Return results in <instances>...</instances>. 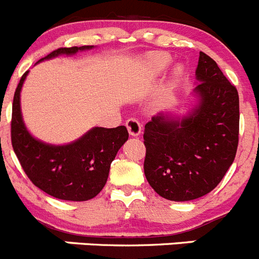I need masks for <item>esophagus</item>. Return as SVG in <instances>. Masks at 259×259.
Wrapping results in <instances>:
<instances>
[{
  "mask_svg": "<svg viewBox=\"0 0 259 259\" xmlns=\"http://www.w3.org/2000/svg\"><path fill=\"white\" fill-rule=\"evenodd\" d=\"M125 125H126L129 134L133 135V137H138V135L142 133V125L141 122L138 121L137 118H127Z\"/></svg>",
  "mask_w": 259,
  "mask_h": 259,
  "instance_id": "esophagus-1",
  "label": "esophagus"
}]
</instances>
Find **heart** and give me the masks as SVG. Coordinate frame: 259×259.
<instances>
[{
  "mask_svg": "<svg viewBox=\"0 0 259 259\" xmlns=\"http://www.w3.org/2000/svg\"><path fill=\"white\" fill-rule=\"evenodd\" d=\"M171 59L166 55V53H153L147 60V67H148V71L151 74H159L162 72V70H165L166 67L170 65ZM180 74V69L175 70V75Z\"/></svg>",
  "mask_w": 259,
  "mask_h": 259,
  "instance_id": "obj_1",
  "label": "heart"
}]
</instances>
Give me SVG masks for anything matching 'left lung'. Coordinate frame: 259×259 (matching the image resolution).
<instances>
[{
  "mask_svg": "<svg viewBox=\"0 0 259 259\" xmlns=\"http://www.w3.org/2000/svg\"><path fill=\"white\" fill-rule=\"evenodd\" d=\"M189 115L153 116L144 127V174L157 194L185 202L208 194L235 158L239 142V94L216 61L200 52Z\"/></svg>",
  "mask_w": 259,
  "mask_h": 259,
  "instance_id": "1",
  "label": "left lung"
}]
</instances>
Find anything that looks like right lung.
I'll return each mask as SVG.
<instances>
[{"instance_id":"add662e5","label":"right lung","mask_w":259,"mask_h":259,"mask_svg":"<svg viewBox=\"0 0 259 259\" xmlns=\"http://www.w3.org/2000/svg\"><path fill=\"white\" fill-rule=\"evenodd\" d=\"M91 48L93 46L59 48L38 62ZM28 72L21 76L14 94L11 118V143L21 167L35 187L57 199H92L103 189L111 162L129 138L126 127H93L65 146L38 141L26 129L20 110V92Z\"/></svg>"}]
</instances>
